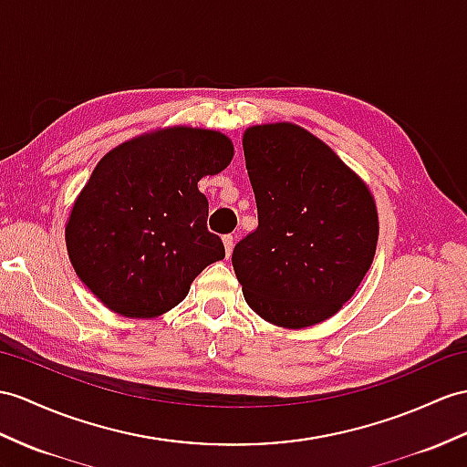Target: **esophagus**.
I'll return each mask as SVG.
<instances>
[{
	"mask_svg": "<svg viewBox=\"0 0 467 467\" xmlns=\"http://www.w3.org/2000/svg\"><path fill=\"white\" fill-rule=\"evenodd\" d=\"M223 245H225V255L230 257L232 252H234V235H232V234L223 235Z\"/></svg>",
	"mask_w": 467,
	"mask_h": 467,
	"instance_id": "34e87169",
	"label": "esophagus"
}]
</instances>
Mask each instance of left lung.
Wrapping results in <instances>:
<instances>
[{
	"instance_id": "1",
	"label": "left lung",
	"mask_w": 467,
	"mask_h": 467,
	"mask_svg": "<svg viewBox=\"0 0 467 467\" xmlns=\"http://www.w3.org/2000/svg\"><path fill=\"white\" fill-rule=\"evenodd\" d=\"M257 227L234 247L247 305L273 325L301 328L343 306L377 252L368 188L319 139L295 124L244 134Z\"/></svg>"
}]
</instances>
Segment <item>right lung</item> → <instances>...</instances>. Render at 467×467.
Instances as JSON below:
<instances>
[{
  "mask_svg": "<svg viewBox=\"0 0 467 467\" xmlns=\"http://www.w3.org/2000/svg\"><path fill=\"white\" fill-rule=\"evenodd\" d=\"M232 156L227 136L176 127L124 142L97 164L65 237L77 275L109 309L136 319L162 315L225 257L198 182Z\"/></svg>",
  "mask_w": 467,
  "mask_h": 467,
  "instance_id": "1",
  "label": "right lung"
}]
</instances>
